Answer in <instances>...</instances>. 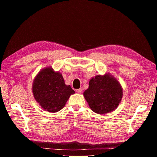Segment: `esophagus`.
<instances>
[{"mask_svg":"<svg viewBox=\"0 0 157 157\" xmlns=\"http://www.w3.org/2000/svg\"><path fill=\"white\" fill-rule=\"evenodd\" d=\"M76 92H77V94H80V93H82V88H79V89L76 90Z\"/></svg>","mask_w":157,"mask_h":157,"instance_id":"obj_1","label":"esophagus"}]
</instances>
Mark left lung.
I'll use <instances>...</instances> for the list:
<instances>
[{
  "mask_svg": "<svg viewBox=\"0 0 157 157\" xmlns=\"http://www.w3.org/2000/svg\"><path fill=\"white\" fill-rule=\"evenodd\" d=\"M91 110L99 115L112 112L121 102L123 90L118 80L110 73L96 75L89 81L83 93Z\"/></svg>",
  "mask_w": 157,
  "mask_h": 157,
  "instance_id": "8db88e82",
  "label": "left lung"
}]
</instances>
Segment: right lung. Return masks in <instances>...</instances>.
Wrapping results in <instances>:
<instances>
[{
  "instance_id": "add662e5",
  "label": "right lung",
  "mask_w": 157,
  "mask_h": 157,
  "mask_svg": "<svg viewBox=\"0 0 157 157\" xmlns=\"http://www.w3.org/2000/svg\"><path fill=\"white\" fill-rule=\"evenodd\" d=\"M32 92L39 105L50 113L63 109L69 97L75 94L70 85H66L62 74L52 67L41 69L35 76Z\"/></svg>"
}]
</instances>
